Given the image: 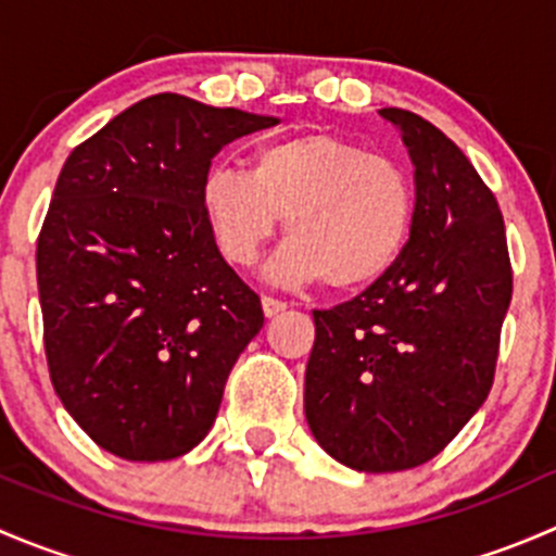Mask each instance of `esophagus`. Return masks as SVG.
I'll list each match as a JSON object with an SVG mask.
<instances>
[{"label":"esophagus","mask_w":556,"mask_h":556,"mask_svg":"<svg viewBox=\"0 0 556 556\" xmlns=\"http://www.w3.org/2000/svg\"><path fill=\"white\" fill-rule=\"evenodd\" d=\"M261 306H263V314H266V317H277L279 312L288 309V304H285V301L271 299V295H263V299H261Z\"/></svg>","instance_id":"1"}]
</instances>
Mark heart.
Returning a JSON list of instances; mask_svg holds the SVG:
<instances>
[{"mask_svg":"<svg viewBox=\"0 0 556 556\" xmlns=\"http://www.w3.org/2000/svg\"><path fill=\"white\" fill-rule=\"evenodd\" d=\"M199 206L212 244L231 266H252L285 217L266 266L274 285L323 282L357 290L384 277L412 237L417 190L397 161L325 131L271 139L250 172L212 166Z\"/></svg>","mask_w":556,"mask_h":556,"instance_id":"obj_1","label":"heart"}]
</instances>
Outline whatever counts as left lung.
Wrapping results in <instances>:
<instances>
[{"instance_id": "left-lung-1", "label": "left lung", "mask_w": 556, "mask_h": 556, "mask_svg": "<svg viewBox=\"0 0 556 556\" xmlns=\"http://www.w3.org/2000/svg\"><path fill=\"white\" fill-rule=\"evenodd\" d=\"M379 115L414 164L412 237L366 293L314 312L304 382L317 444L363 473L417 468L465 428L490 395L511 304L492 190L433 123L397 106Z\"/></svg>"}]
</instances>
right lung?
Returning a JSON list of instances; mask_svg holds the SVG:
<instances>
[{"label": "right lung", "mask_w": 556, "mask_h": 556, "mask_svg": "<svg viewBox=\"0 0 556 556\" xmlns=\"http://www.w3.org/2000/svg\"><path fill=\"white\" fill-rule=\"evenodd\" d=\"M277 117L159 93L72 150L37 242L50 382L115 457L188 454L215 425L261 299L212 244L201 177Z\"/></svg>", "instance_id": "obj_1"}]
</instances>
